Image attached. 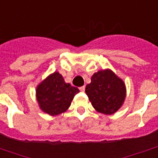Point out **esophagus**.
<instances>
[{
    "mask_svg": "<svg viewBox=\"0 0 158 158\" xmlns=\"http://www.w3.org/2000/svg\"><path fill=\"white\" fill-rule=\"evenodd\" d=\"M85 86H81V87H79V90H80V91H83V92H84V91H85Z\"/></svg>",
    "mask_w": 158,
    "mask_h": 158,
    "instance_id": "obj_1",
    "label": "esophagus"
}]
</instances>
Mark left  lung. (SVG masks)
Instances as JSON below:
<instances>
[{
  "label": "left lung",
  "mask_w": 158,
  "mask_h": 158,
  "mask_svg": "<svg viewBox=\"0 0 158 158\" xmlns=\"http://www.w3.org/2000/svg\"><path fill=\"white\" fill-rule=\"evenodd\" d=\"M93 107L101 113L113 114L122 106L126 97L125 84L110 69L100 70L85 87Z\"/></svg>",
  "instance_id": "obj_1"
}]
</instances>
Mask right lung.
<instances>
[{
	"mask_svg": "<svg viewBox=\"0 0 158 158\" xmlns=\"http://www.w3.org/2000/svg\"><path fill=\"white\" fill-rule=\"evenodd\" d=\"M79 92V89L66 83L58 72H54L37 86L36 99L44 113L56 116L69 109Z\"/></svg>",
	"mask_w": 158,
	"mask_h": 158,
	"instance_id": "right-lung-1",
	"label": "right lung"
}]
</instances>
